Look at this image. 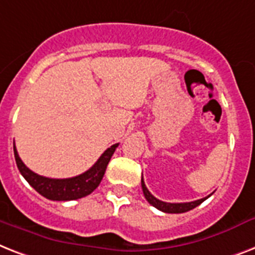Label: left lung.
I'll use <instances>...</instances> for the list:
<instances>
[{
	"mask_svg": "<svg viewBox=\"0 0 255 255\" xmlns=\"http://www.w3.org/2000/svg\"><path fill=\"white\" fill-rule=\"evenodd\" d=\"M140 185H142V191H143V195L146 197V200L152 205L155 207L156 209L164 212V213H184V212H188L191 209L196 208L197 205H200L204 200H207L209 196L204 197V199H200V200H195L191 201V203H166V201H162L159 199H156L155 196H152L150 191L147 189V187L144 185L143 178L140 179Z\"/></svg>",
	"mask_w": 255,
	"mask_h": 255,
	"instance_id": "1",
	"label": "left lung"
}]
</instances>
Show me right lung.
I'll use <instances>...</instances> for the list:
<instances>
[{"label":"right lung","mask_w":255,"mask_h":255,"mask_svg":"<svg viewBox=\"0 0 255 255\" xmlns=\"http://www.w3.org/2000/svg\"><path fill=\"white\" fill-rule=\"evenodd\" d=\"M117 146L118 143H116L108 150H105L103 155L99 158V160L88 171L68 179H51L32 172L21 160V158L18 155L17 148H15V144H14V158H15L18 170L22 174V176L42 196H44L48 200L56 201L77 200L81 197L88 196L89 193H92L99 187V184L103 180L104 174H105L108 163L111 160L112 155L115 154Z\"/></svg>","instance_id":"right-lung-1"}]
</instances>
